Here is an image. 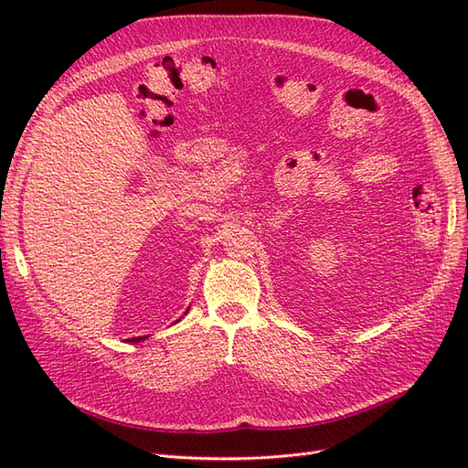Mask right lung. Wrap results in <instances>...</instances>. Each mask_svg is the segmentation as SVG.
<instances>
[{
	"mask_svg": "<svg viewBox=\"0 0 468 468\" xmlns=\"http://www.w3.org/2000/svg\"><path fill=\"white\" fill-rule=\"evenodd\" d=\"M189 313V308L186 310V314ZM183 314V316H186ZM179 322V320H177ZM144 339H148V335H138V337H133V339H126V342H131V344H138V342H144Z\"/></svg>",
	"mask_w": 468,
	"mask_h": 468,
	"instance_id": "obj_1",
	"label": "right lung"
}]
</instances>
